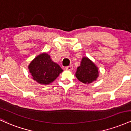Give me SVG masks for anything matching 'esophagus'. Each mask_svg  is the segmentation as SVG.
Wrapping results in <instances>:
<instances>
[{"mask_svg": "<svg viewBox=\"0 0 131 131\" xmlns=\"http://www.w3.org/2000/svg\"><path fill=\"white\" fill-rule=\"evenodd\" d=\"M66 70H69V71H72L73 70V66L70 65V66H68V67H66Z\"/></svg>", "mask_w": 131, "mask_h": 131, "instance_id": "34e87169", "label": "esophagus"}]
</instances>
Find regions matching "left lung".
Returning a JSON list of instances; mask_svg holds the SVG:
<instances>
[{
    "label": "left lung",
    "instance_id": "left-lung-1",
    "mask_svg": "<svg viewBox=\"0 0 131 131\" xmlns=\"http://www.w3.org/2000/svg\"><path fill=\"white\" fill-rule=\"evenodd\" d=\"M75 74L81 82L90 84L97 80L98 78V67L88 57H83Z\"/></svg>",
    "mask_w": 131,
    "mask_h": 131
}]
</instances>
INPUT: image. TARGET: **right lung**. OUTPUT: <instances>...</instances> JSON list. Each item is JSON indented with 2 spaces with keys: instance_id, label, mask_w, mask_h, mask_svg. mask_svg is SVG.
<instances>
[{
  "instance_id": "right-lung-1",
  "label": "right lung",
  "mask_w": 131,
  "mask_h": 131,
  "mask_svg": "<svg viewBox=\"0 0 131 131\" xmlns=\"http://www.w3.org/2000/svg\"><path fill=\"white\" fill-rule=\"evenodd\" d=\"M32 78L38 83L48 85L63 72L61 67L53 62L49 54L43 53L32 60L28 66Z\"/></svg>"
}]
</instances>
